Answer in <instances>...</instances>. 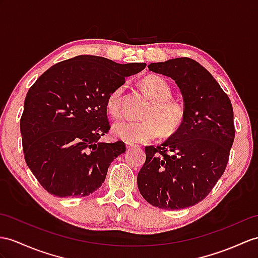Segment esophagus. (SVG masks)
I'll return each mask as SVG.
<instances>
[{"label": "esophagus", "instance_id": "obj_1", "mask_svg": "<svg viewBox=\"0 0 258 258\" xmlns=\"http://www.w3.org/2000/svg\"><path fill=\"white\" fill-rule=\"evenodd\" d=\"M125 147H127V149H131V148H135L136 144L131 142H125Z\"/></svg>", "mask_w": 258, "mask_h": 258}]
</instances>
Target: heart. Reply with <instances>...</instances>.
Instances as JSON below:
<instances>
[{
    "instance_id": "heart-1",
    "label": "heart",
    "mask_w": 258,
    "mask_h": 258,
    "mask_svg": "<svg viewBox=\"0 0 258 258\" xmlns=\"http://www.w3.org/2000/svg\"><path fill=\"white\" fill-rule=\"evenodd\" d=\"M140 86L151 100L139 121H119L112 125V134L127 142H150L160 135L171 138L176 135L186 120V108L179 100L171 98L173 90L168 82L160 75L150 74L143 78ZM123 85L112 90L106 99V110L114 118L122 114Z\"/></svg>"
}]
</instances>
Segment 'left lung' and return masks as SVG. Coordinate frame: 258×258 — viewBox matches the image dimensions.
<instances>
[{
	"mask_svg": "<svg viewBox=\"0 0 258 258\" xmlns=\"http://www.w3.org/2000/svg\"><path fill=\"white\" fill-rule=\"evenodd\" d=\"M148 68L178 85L186 120L160 147H146L147 160L138 174V188L152 206L179 210L204 200L224 173L235 136L233 108L212 75L190 58Z\"/></svg>",
	"mask_w": 258,
	"mask_h": 258,
	"instance_id": "left-lung-1",
	"label": "left lung"
}]
</instances>
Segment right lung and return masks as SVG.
Returning a JSON list of instances; mask_svg holds the SVG:
<instances>
[{"label":"right lung","mask_w":258,"mask_h":258,"mask_svg":"<svg viewBox=\"0 0 258 258\" xmlns=\"http://www.w3.org/2000/svg\"><path fill=\"white\" fill-rule=\"evenodd\" d=\"M146 66L82 54L52 66L31 85L21 117L23 151L49 194L85 197L102 186L111 162L125 152L122 141H98L110 129L106 99Z\"/></svg>","instance_id":"1"}]
</instances>
